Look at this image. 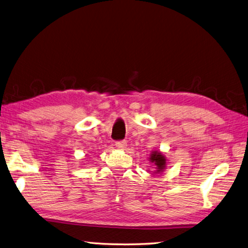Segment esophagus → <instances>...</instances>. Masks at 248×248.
Instances as JSON below:
<instances>
[{
  "label": "esophagus",
  "instance_id": "obj_1",
  "mask_svg": "<svg viewBox=\"0 0 248 248\" xmlns=\"http://www.w3.org/2000/svg\"><path fill=\"white\" fill-rule=\"evenodd\" d=\"M127 145V142L126 141H118L115 142V147L119 148V150H124V148Z\"/></svg>",
  "mask_w": 248,
  "mask_h": 248
}]
</instances>
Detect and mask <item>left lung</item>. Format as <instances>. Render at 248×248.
I'll return each mask as SVG.
<instances>
[{
	"label": "left lung",
	"mask_w": 248,
	"mask_h": 248,
	"mask_svg": "<svg viewBox=\"0 0 248 248\" xmlns=\"http://www.w3.org/2000/svg\"><path fill=\"white\" fill-rule=\"evenodd\" d=\"M150 161L156 167L155 173H161L167 167V158L161 152L154 151L150 155Z\"/></svg>",
	"instance_id": "left-lung-1"
}]
</instances>
